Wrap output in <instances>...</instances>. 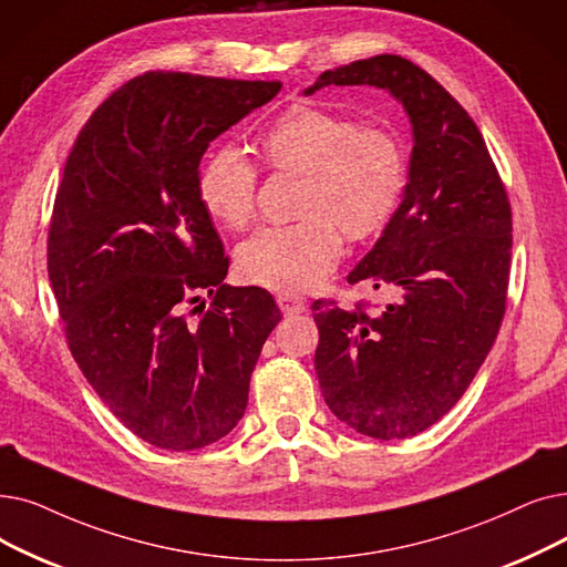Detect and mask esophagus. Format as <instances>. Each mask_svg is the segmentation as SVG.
I'll list each match as a JSON object with an SVG mask.
<instances>
[{
    "instance_id": "obj_1",
    "label": "esophagus",
    "mask_w": 567,
    "mask_h": 567,
    "mask_svg": "<svg viewBox=\"0 0 567 567\" xmlns=\"http://www.w3.org/2000/svg\"><path fill=\"white\" fill-rule=\"evenodd\" d=\"M278 306L285 315H299V312H306L308 310V303L306 299L297 297V293H289V291H282L278 293Z\"/></svg>"
}]
</instances>
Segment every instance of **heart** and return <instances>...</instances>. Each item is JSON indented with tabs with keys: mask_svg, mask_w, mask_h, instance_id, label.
<instances>
[{
	"mask_svg": "<svg viewBox=\"0 0 567 567\" xmlns=\"http://www.w3.org/2000/svg\"><path fill=\"white\" fill-rule=\"evenodd\" d=\"M261 157L276 171L303 174L293 225H274L240 243L238 274L259 287L301 291L322 282L342 255L340 229L368 238L386 227L405 189L401 141L384 127L312 106H293L270 125ZM196 194L206 213L229 229L252 223L257 168L238 147H219L202 164Z\"/></svg>",
	"mask_w": 567,
	"mask_h": 567,
	"instance_id": "obj_1",
	"label": "heart"
}]
</instances>
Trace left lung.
<instances>
[{"label": "left lung", "instance_id": "1", "mask_svg": "<svg viewBox=\"0 0 567 567\" xmlns=\"http://www.w3.org/2000/svg\"><path fill=\"white\" fill-rule=\"evenodd\" d=\"M373 85L412 125L403 202L350 285L393 289L368 312L315 301V371L329 410L357 433L410 437L463 396L494 344L507 299L512 210L486 143L465 109L401 55L324 71L306 90Z\"/></svg>", "mask_w": 567, "mask_h": 567}]
</instances>
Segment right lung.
Masks as SVG:
<instances>
[{
	"label": "right lung",
	"mask_w": 567,
	"mask_h": 567,
	"mask_svg": "<svg viewBox=\"0 0 567 567\" xmlns=\"http://www.w3.org/2000/svg\"><path fill=\"white\" fill-rule=\"evenodd\" d=\"M280 87L147 71L69 153L48 231L69 350L104 405L159 450L206 447L240 422L282 319L266 289L223 282L229 257L196 194L210 141Z\"/></svg>",
	"instance_id": "obj_1"
}]
</instances>
